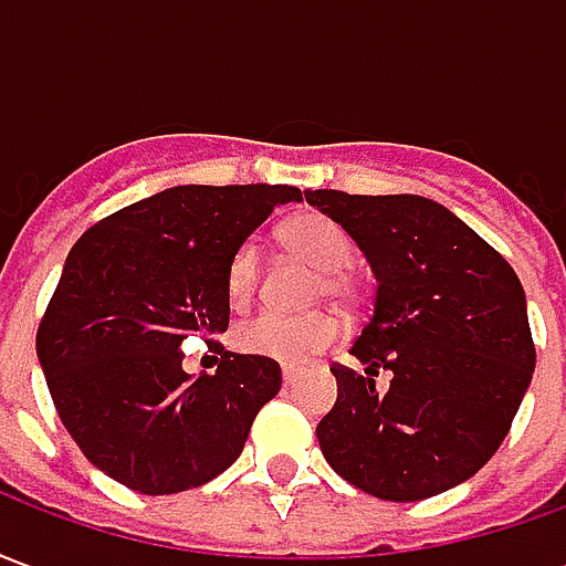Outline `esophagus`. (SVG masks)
Segmentation results:
<instances>
[{
  "mask_svg": "<svg viewBox=\"0 0 566 566\" xmlns=\"http://www.w3.org/2000/svg\"><path fill=\"white\" fill-rule=\"evenodd\" d=\"M296 376H300V369H296V367H282V381H284V385H294Z\"/></svg>",
  "mask_w": 566,
  "mask_h": 566,
  "instance_id": "34e87169",
  "label": "esophagus"
}]
</instances>
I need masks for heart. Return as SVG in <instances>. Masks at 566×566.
Returning <instances> with one entry per match:
<instances>
[{"label":"heart","instance_id":"obj_1","mask_svg":"<svg viewBox=\"0 0 566 566\" xmlns=\"http://www.w3.org/2000/svg\"><path fill=\"white\" fill-rule=\"evenodd\" d=\"M282 242L294 258L306 260L312 270L321 272L318 294L333 303H348L355 294V284L348 279V270L357 260L355 235L345 230L343 223L321 214V211H303L294 214L282 227ZM263 275V248L260 239H245L235 248L233 258L227 263V296L233 306H245L254 300ZM339 336V324L331 315H275L263 312L254 315L235 331V345L245 355L266 357L275 364L300 367L312 357L324 355Z\"/></svg>","mask_w":566,"mask_h":566}]
</instances>
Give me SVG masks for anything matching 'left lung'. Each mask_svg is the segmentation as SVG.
Listing matches in <instances>:
<instances>
[{"instance_id": "1", "label": "left lung", "mask_w": 566, "mask_h": 566, "mask_svg": "<svg viewBox=\"0 0 566 566\" xmlns=\"http://www.w3.org/2000/svg\"><path fill=\"white\" fill-rule=\"evenodd\" d=\"M306 202L355 235L379 282L352 345L364 376L331 369L339 394L318 424L324 458L394 503L461 485L500 449L534 376L518 275L433 199L306 190ZM379 368L392 373L385 389Z\"/></svg>"}]
</instances>
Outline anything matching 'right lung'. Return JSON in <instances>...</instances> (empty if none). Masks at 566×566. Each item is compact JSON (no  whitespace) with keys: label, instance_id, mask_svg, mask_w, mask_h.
Returning <instances> with one entry per match:
<instances>
[{"label":"right lung","instance_id":"obj_1","mask_svg":"<svg viewBox=\"0 0 566 566\" xmlns=\"http://www.w3.org/2000/svg\"><path fill=\"white\" fill-rule=\"evenodd\" d=\"M287 185H181L93 223L72 245L35 352L84 458L139 494H178L223 473L282 388L275 360L224 352L187 377L180 343L230 324L227 263Z\"/></svg>","mask_w":566,"mask_h":566}]
</instances>
